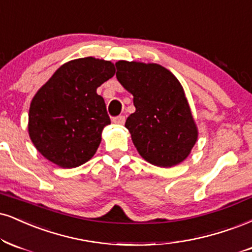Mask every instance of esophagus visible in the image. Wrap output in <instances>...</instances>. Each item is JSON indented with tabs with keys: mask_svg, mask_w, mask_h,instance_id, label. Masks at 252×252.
<instances>
[{
	"mask_svg": "<svg viewBox=\"0 0 252 252\" xmlns=\"http://www.w3.org/2000/svg\"><path fill=\"white\" fill-rule=\"evenodd\" d=\"M113 122L115 124H118V126H123L124 122H126V117L122 116V115H120V116H116L113 118Z\"/></svg>",
	"mask_w": 252,
	"mask_h": 252,
	"instance_id": "obj_1",
	"label": "esophagus"
}]
</instances>
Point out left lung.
<instances>
[{"mask_svg":"<svg viewBox=\"0 0 252 252\" xmlns=\"http://www.w3.org/2000/svg\"><path fill=\"white\" fill-rule=\"evenodd\" d=\"M115 65L118 82L134 96L136 111L126 128L139 155L164 168L186 159L197 129L180 81L155 63L118 61Z\"/></svg>","mask_w":252,"mask_h":252,"instance_id":"8db88e82","label":"left lung"}]
</instances>
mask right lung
Wrapping results in <instances>:
<instances>
[{
    "label": "right lung",
    "mask_w": 252,
    "mask_h": 252,
    "mask_svg": "<svg viewBox=\"0 0 252 252\" xmlns=\"http://www.w3.org/2000/svg\"><path fill=\"white\" fill-rule=\"evenodd\" d=\"M109 61L84 57L65 63L32 98L29 135L39 153L62 168H75L95 155L102 130L110 124L96 89L115 75Z\"/></svg>",
    "instance_id": "right-lung-1"
}]
</instances>
